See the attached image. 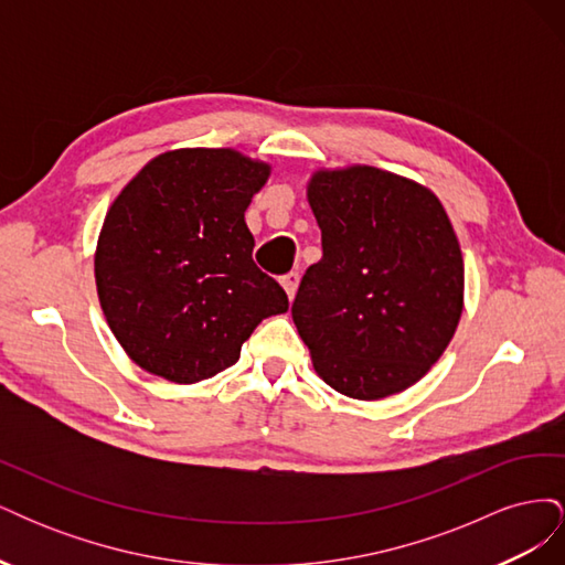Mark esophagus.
<instances>
[{
  "label": "esophagus",
  "mask_w": 565,
  "mask_h": 565,
  "mask_svg": "<svg viewBox=\"0 0 565 565\" xmlns=\"http://www.w3.org/2000/svg\"><path fill=\"white\" fill-rule=\"evenodd\" d=\"M282 287H285V292H287V297L289 299H295V295H297V287H299V273L297 270H289L287 276H282Z\"/></svg>",
  "instance_id": "obj_1"
}]
</instances>
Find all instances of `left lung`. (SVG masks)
Masks as SVG:
<instances>
[{
  "instance_id": "1",
  "label": "left lung",
  "mask_w": 565,
  "mask_h": 565,
  "mask_svg": "<svg viewBox=\"0 0 565 565\" xmlns=\"http://www.w3.org/2000/svg\"><path fill=\"white\" fill-rule=\"evenodd\" d=\"M309 202L322 259L303 273L295 324L334 391L386 398L422 380L457 330L465 264L450 218L426 188L377 167L318 172Z\"/></svg>"
}]
</instances>
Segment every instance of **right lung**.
<instances>
[{
	"label": "right lung",
	"instance_id": "1",
	"mask_svg": "<svg viewBox=\"0 0 565 565\" xmlns=\"http://www.w3.org/2000/svg\"><path fill=\"white\" fill-rule=\"evenodd\" d=\"M268 164L231 148L150 160L117 195L96 247V287L113 334L136 365L177 384L237 363L285 289L252 259L245 224Z\"/></svg>",
	"mask_w": 565,
	"mask_h": 565
}]
</instances>
